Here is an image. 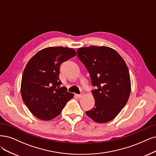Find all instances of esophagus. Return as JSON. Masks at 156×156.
<instances>
[{
	"label": "esophagus",
	"instance_id": "esophagus-1",
	"mask_svg": "<svg viewBox=\"0 0 156 156\" xmlns=\"http://www.w3.org/2000/svg\"><path fill=\"white\" fill-rule=\"evenodd\" d=\"M83 93H82L81 94H77V96H78V98H81V97H82L83 96Z\"/></svg>",
	"mask_w": 156,
	"mask_h": 156
}]
</instances>
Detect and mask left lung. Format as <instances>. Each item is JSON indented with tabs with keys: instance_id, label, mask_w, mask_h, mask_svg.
I'll return each mask as SVG.
<instances>
[{
	"instance_id": "left-lung-1",
	"label": "left lung",
	"mask_w": 156,
	"mask_h": 156,
	"mask_svg": "<svg viewBox=\"0 0 156 156\" xmlns=\"http://www.w3.org/2000/svg\"><path fill=\"white\" fill-rule=\"evenodd\" d=\"M78 58L90 74L94 107L86 114L95 122L103 123L117 116L130 94L129 71L123 58L105 46L78 48Z\"/></svg>"
}]
</instances>
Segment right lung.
<instances>
[{
  "label": "right lung",
  "instance_id": "right-lung-1",
  "mask_svg": "<svg viewBox=\"0 0 156 156\" xmlns=\"http://www.w3.org/2000/svg\"><path fill=\"white\" fill-rule=\"evenodd\" d=\"M76 55L72 48L49 47L34 55L22 74L21 95L29 110L37 118L48 121L60 114L74 94L60 87V66Z\"/></svg>",
  "mask_w": 156,
  "mask_h": 156
}]
</instances>
